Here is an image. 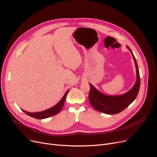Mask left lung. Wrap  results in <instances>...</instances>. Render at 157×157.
<instances>
[{
	"mask_svg": "<svg viewBox=\"0 0 157 157\" xmlns=\"http://www.w3.org/2000/svg\"><path fill=\"white\" fill-rule=\"evenodd\" d=\"M127 48L132 54L135 63L136 70V81L134 86L124 94L116 96H108L104 94L97 90L93 85L90 84L89 100L91 106L97 111L105 114L114 115L121 112L128 106H129L136 98L140 87V77L139 68L136 59L132 51L127 45Z\"/></svg>",
	"mask_w": 157,
	"mask_h": 157,
	"instance_id": "obj_1",
	"label": "left lung"
}]
</instances>
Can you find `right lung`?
Instances as JSON below:
<instances>
[{"instance_id": "right-lung-1", "label": "right lung", "mask_w": 157, "mask_h": 157, "mask_svg": "<svg viewBox=\"0 0 157 157\" xmlns=\"http://www.w3.org/2000/svg\"><path fill=\"white\" fill-rule=\"evenodd\" d=\"M69 90H68L65 94H64V96H63V98H61V99L59 101V102L56 105H54V106L44 110V111L40 112H36V113H30V112H28L25 111V110L22 109L23 112H25L26 114H27L28 115H29L32 117H33L35 118L36 119H44V118H49L51 117L52 116H54L55 115L58 114L60 111L61 109H62L64 103V101H65L67 94L68 93Z\"/></svg>"}]
</instances>
